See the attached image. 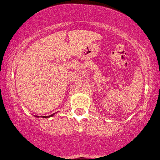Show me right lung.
<instances>
[{"mask_svg":"<svg viewBox=\"0 0 160 160\" xmlns=\"http://www.w3.org/2000/svg\"><path fill=\"white\" fill-rule=\"evenodd\" d=\"M54 114H55V113H53V114H52V115H50V116H41V117L44 118H49V117H52V116H53ZM36 117H38V118H40V117H39V116H36Z\"/></svg>","mask_w":160,"mask_h":160,"instance_id":"1","label":"right lung"}]
</instances>
